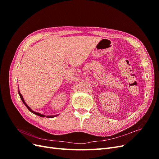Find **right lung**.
<instances>
[{"label":"right lung","instance_id":"add662e5","mask_svg":"<svg viewBox=\"0 0 159 159\" xmlns=\"http://www.w3.org/2000/svg\"><path fill=\"white\" fill-rule=\"evenodd\" d=\"M18 94H19V95H20V99H22V102L24 103V104H25V105H26V107L28 109V110L30 111H31L32 113H33L34 114H35V115H38V116H40V117H45V115H42V114H40V113H36V112H34V111H33L28 106V105H26V103H25V100H24V99H23V97H22V95H21V93H20V91H19V89H18ZM56 116H57V115H52V116H46V117H48V118H53V117H56Z\"/></svg>","mask_w":159,"mask_h":159}]
</instances>
